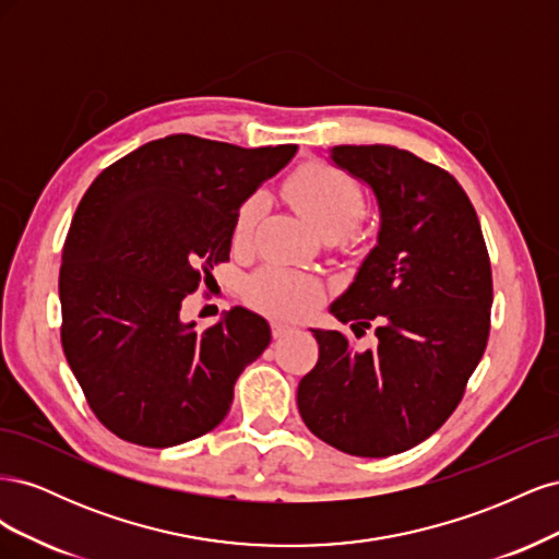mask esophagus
<instances>
[{
    "instance_id": "34e87169",
    "label": "esophagus",
    "mask_w": 559,
    "mask_h": 559,
    "mask_svg": "<svg viewBox=\"0 0 559 559\" xmlns=\"http://www.w3.org/2000/svg\"><path fill=\"white\" fill-rule=\"evenodd\" d=\"M270 329H273V337H284L286 333H292V326L284 324V321H273Z\"/></svg>"
}]
</instances>
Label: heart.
Returning <instances> with one entry per match:
<instances>
[{"instance_id": "b5f03b06", "label": "heart", "mask_w": 559, "mask_h": 559, "mask_svg": "<svg viewBox=\"0 0 559 559\" xmlns=\"http://www.w3.org/2000/svg\"><path fill=\"white\" fill-rule=\"evenodd\" d=\"M284 193L306 214L319 233L335 238L357 226L366 214L361 183L341 167L310 160L286 179ZM265 212L263 193H251L235 212L233 245L247 247ZM245 294L251 308L273 317L298 319L310 314L321 300V282L296 267L265 263L247 280Z\"/></svg>"}]
</instances>
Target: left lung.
Returning a JSON list of instances; mask_svg holds the SVG:
<instances>
[{
    "label": "left lung",
    "mask_w": 559,
    "mask_h": 559,
    "mask_svg": "<svg viewBox=\"0 0 559 559\" xmlns=\"http://www.w3.org/2000/svg\"><path fill=\"white\" fill-rule=\"evenodd\" d=\"M335 165L373 189L382 226L331 314L354 335L312 331L319 359L298 384V411L321 441L389 456L429 438L460 405L487 347L492 265L478 214L450 173L396 146H335Z\"/></svg>",
    "instance_id": "1"
}]
</instances>
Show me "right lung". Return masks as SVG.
<instances>
[{
	"label": "right lung",
	"instance_id": "right-lung-1",
	"mask_svg": "<svg viewBox=\"0 0 559 559\" xmlns=\"http://www.w3.org/2000/svg\"><path fill=\"white\" fill-rule=\"evenodd\" d=\"M294 154L170 134L109 165L81 198L62 247L60 341L118 438L170 448L228 415L235 382L270 345L267 321L233 308L198 331L181 300L228 261L235 212Z\"/></svg>",
	"mask_w": 559,
	"mask_h": 559
}]
</instances>
